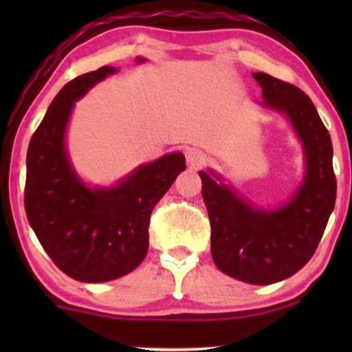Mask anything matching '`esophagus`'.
I'll return each instance as SVG.
<instances>
[{
	"instance_id": "esophagus-1",
	"label": "esophagus",
	"mask_w": 352,
	"mask_h": 352,
	"mask_svg": "<svg viewBox=\"0 0 352 352\" xmlns=\"http://www.w3.org/2000/svg\"><path fill=\"white\" fill-rule=\"evenodd\" d=\"M185 157H187L188 165H192L193 168H199L205 164V153L199 151V148H187Z\"/></svg>"
}]
</instances>
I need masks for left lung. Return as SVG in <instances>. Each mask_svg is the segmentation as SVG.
<instances>
[{
    "mask_svg": "<svg viewBox=\"0 0 352 352\" xmlns=\"http://www.w3.org/2000/svg\"><path fill=\"white\" fill-rule=\"evenodd\" d=\"M265 106L289 117L306 152L305 182L285 207L253 208L207 172L201 195L212 227V258L220 272L252 285L293 276L316 252L336 201L333 144L311 99L300 87L254 72Z\"/></svg>",
    "mask_w": 352,
    "mask_h": 352,
    "instance_id": "8db88e82",
    "label": "left lung"
}]
</instances>
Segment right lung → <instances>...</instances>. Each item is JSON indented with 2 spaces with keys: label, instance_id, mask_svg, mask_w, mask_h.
Masks as SVG:
<instances>
[{
  "label": "right lung",
  "instance_id": "add662e5",
  "mask_svg": "<svg viewBox=\"0 0 352 352\" xmlns=\"http://www.w3.org/2000/svg\"><path fill=\"white\" fill-rule=\"evenodd\" d=\"M114 72L116 67L104 66L69 80L28 147V221L60 272L84 283L116 280L142 263L152 210L185 170V157L168 153L139 167L117 187L80 184L64 148L67 120L74 100Z\"/></svg>",
  "mask_w": 352,
  "mask_h": 352
}]
</instances>
